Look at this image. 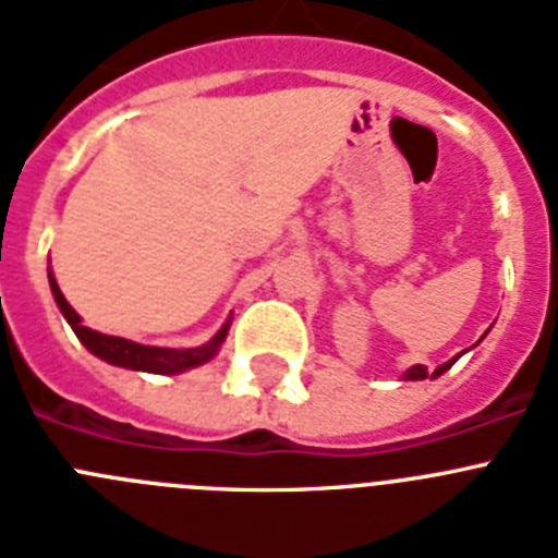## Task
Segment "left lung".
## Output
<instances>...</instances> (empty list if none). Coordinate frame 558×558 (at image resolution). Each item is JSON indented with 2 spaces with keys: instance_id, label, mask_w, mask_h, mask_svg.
Segmentation results:
<instances>
[{
  "instance_id": "left-lung-1",
  "label": "left lung",
  "mask_w": 558,
  "mask_h": 558,
  "mask_svg": "<svg viewBox=\"0 0 558 558\" xmlns=\"http://www.w3.org/2000/svg\"><path fill=\"white\" fill-rule=\"evenodd\" d=\"M483 338H486V332H483ZM483 338H481V340H483ZM475 347H477V343H475ZM463 352H470V349H463ZM463 352H461V354H463ZM461 354H456V357H452V360H447L445 366H438L436 372H427V366H422V363H418V366H411V368H408V372L402 374V379H427V377L433 379V377H438V374H445L447 368H450L452 363H456V360L461 357Z\"/></svg>"
}]
</instances>
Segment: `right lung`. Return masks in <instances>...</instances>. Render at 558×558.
<instances>
[{
    "label": "right lung",
    "instance_id": "add662e5",
    "mask_svg": "<svg viewBox=\"0 0 558 558\" xmlns=\"http://www.w3.org/2000/svg\"><path fill=\"white\" fill-rule=\"evenodd\" d=\"M49 290H52V295H56L58 310H61L63 318H66L69 327H72V332L77 335V340H81L83 347L95 354V357L111 363V366L131 368V372L181 374V372H186V368L204 366V363H209V360L218 354L220 343H223L226 335H229V327H231V322H226L223 327H220V332L215 335L209 343H204V347H195V349L145 347V343H133V340L113 338V335H102V332H95V329L83 327L81 315L69 307V302L63 299L61 290H58V282L52 274H49Z\"/></svg>",
    "mask_w": 558,
    "mask_h": 558
}]
</instances>
